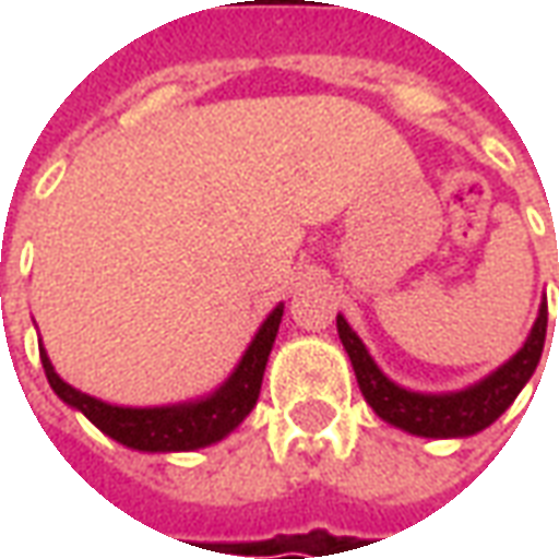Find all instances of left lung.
I'll use <instances>...</instances> for the list:
<instances>
[{
	"label": "left lung",
	"instance_id": "left-lung-1",
	"mask_svg": "<svg viewBox=\"0 0 559 559\" xmlns=\"http://www.w3.org/2000/svg\"><path fill=\"white\" fill-rule=\"evenodd\" d=\"M338 335L344 350L350 356L356 383L380 419L395 425L401 431L416 433V437H469V433H479L481 428H488L491 421L500 419L512 407L518 392L527 386V380L542 359L545 335H548V305L542 302L539 317L530 329L524 347L509 362L500 365L493 374L479 380L476 386L449 392V395H421V392H411V389H401L399 383H392L377 368L359 335L347 326V320L341 314Z\"/></svg>",
	"mask_w": 559,
	"mask_h": 559
}]
</instances>
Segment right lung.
<instances>
[{"label": "right lung", "mask_w": 559, "mask_h": 559, "mask_svg": "<svg viewBox=\"0 0 559 559\" xmlns=\"http://www.w3.org/2000/svg\"><path fill=\"white\" fill-rule=\"evenodd\" d=\"M281 314H284V305H278L263 320V326L257 329L242 362L236 365V371L227 377L224 386L215 389L206 399L185 401V404H173V407H116L107 401L92 399L86 392L68 386L66 380L56 374L44 347L38 350H41L47 383L53 386L56 395L71 404L74 411L83 413L98 431L114 437L116 443L131 445L140 452H191V449H203V445L224 440L248 413L254 411L269 353L278 335Z\"/></svg>", "instance_id": "obj_1"}]
</instances>
